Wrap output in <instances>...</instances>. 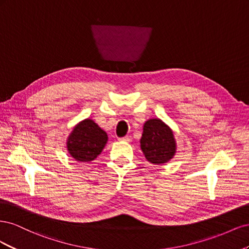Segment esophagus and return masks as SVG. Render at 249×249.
Listing matches in <instances>:
<instances>
[{"label":"esophagus","instance_id":"obj_1","mask_svg":"<svg viewBox=\"0 0 249 249\" xmlns=\"http://www.w3.org/2000/svg\"><path fill=\"white\" fill-rule=\"evenodd\" d=\"M119 140L120 141H131V136H124V137H122V138H119Z\"/></svg>","mask_w":249,"mask_h":249}]
</instances>
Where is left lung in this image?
Masks as SVG:
<instances>
[{
    "mask_svg": "<svg viewBox=\"0 0 249 249\" xmlns=\"http://www.w3.org/2000/svg\"><path fill=\"white\" fill-rule=\"evenodd\" d=\"M140 144L147 161L154 164L166 163L176 154L173 134L160 119H149L144 124Z\"/></svg>",
    "mask_w": 249,
    "mask_h": 249,
    "instance_id": "obj_1",
    "label": "left lung"
}]
</instances>
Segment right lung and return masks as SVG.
<instances>
[{
  "label": "right lung",
  "instance_id": "right-lung-1",
  "mask_svg": "<svg viewBox=\"0 0 249 249\" xmlns=\"http://www.w3.org/2000/svg\"><path fill=\"white\" fill-rule=\"evenodd\" d=\"M108 136L93 120L85 119L74 126L67 140V149L77 161H92L106 145Z\"/></svg>",
  "mask_w": 249,
  "mask_h": 249
}]
</instances>
